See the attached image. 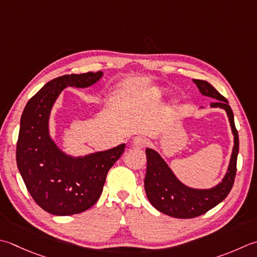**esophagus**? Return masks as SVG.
Returning a JSON list of instances; mask_svg holds the SVG:
<instances>
[{
	"label": "esophagus",
	"mask_w": 257,
	"mask_h": 257,
	"mask_svg": "<svg viewBox=\"0 0 257 257\" xmlns=\"http://www.w3.org/2000/svg\"><path fill=\"white\" fill-rule=\"evenodd\" d=\"M133 145L136 148H144L148 145V139L142 137V136H138V137H135L133 140Z\"/></svg>",
	"instance_id": "34e87169"
}]
</instances>
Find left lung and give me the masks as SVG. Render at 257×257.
Instances as JSON below:
<instances>
[{
    "label": "left lung",
    "mask_w": 257,
    "mask_h": 257,
    "mask_svg": "<svg viewBox=\"0 0 257 257\" xmlns=\"http://www.w3.org/2000/svg\"><path fill=\"white\" fill-rule=\"evenodd\" d=\"M204 95L217 101L210 103L212 108H222L228 115L234 135V147L229 166L222 183L210 189H195L182 184L172 169L155 150L147 148V172L145 177V190L147 197L156 209L176 218H194L208 212L227 197L236 176V163L239 149L238 133L234 122L233 110L227 99L224 98L212 84L204 80H193Z\"/></svg>",
    "instance_id": "1"
}]
</instances>
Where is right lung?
<instances>
[{
  "label": "right lung",
  "instance_id": "obj_1",
  "mask_svg": "<svg viewBox=\"0 0 257 257\" xmlns=\"http://www.w3.org/2000/svg\"><path fill=\"white\" fill-rule=\"evenodd\" d=\"M102 74L98 71L55 78L23 110L17 144L18 168L34 202L52 215L79 214L97 203L109 169L123 154L124 144L84 157H71L49 135L50 112L60 92L67 87H90Z\"/></svg>",
  "mask_w": 257,
  "mask_h": 257
}]
</instances>
